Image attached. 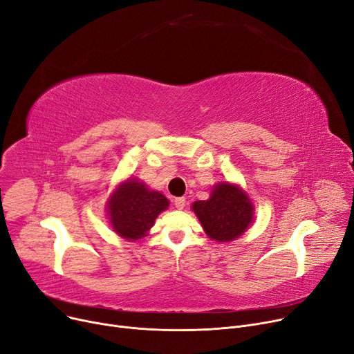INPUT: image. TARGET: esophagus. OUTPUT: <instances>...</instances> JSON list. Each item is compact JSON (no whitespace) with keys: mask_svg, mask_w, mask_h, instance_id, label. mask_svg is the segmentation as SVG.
Instances as JSON below:
<instances>
[{"mask_svg":"<svg viewBox=\"0 0 354 354\" xmlns=\"http://www.w3.org/2000/svg\"><path fill=\"white\" fill-rule=\"evenodd\" d=\"M174 205L177 209H183L185 207V198L184 197H178L174 200Z\"/></svg>","mask_w":354,"mask_h":354,"instance_id":"esophagus-1","label":"esophagus"}]
</instances>
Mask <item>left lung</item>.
Instances as JSON below:
<instances>
[{
  "instance_id": "1",
  "label": "left lung",
  "mask_w": 354,
  "mask_h": 354,
  "mask_svg": "<svg viewBox=\"0 0 354 354\" xmlns=\"http://www.w3.org/2000/svg\"><path fill=\"white\" fill-rule=\"evenodd\" d=\"M208 238L216 242H230L247 231L254 220V205L236 184L220 183L208 200L192 205Z\"/></svg>"
}]
</instances>
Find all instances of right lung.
Segmentation results:
<instances>
[{
  "label": "right lung",
  "instance_id": "obj_1",
  "mask_svg": "<svg viewBox=\"0 0 354 354\" xmlns=\"http://www.w3.org/2000/svg\"><path fill=\"white\" fill-rule=\"evenodd\" d=\"M169 205V200L161 193L149 189L138 178H129L107 200L109 223L122 238L140 239L147 235L158 214Z\"/></svg>",
  "mask_w": 354,
  "mask_h": 354
}]
</instances>
